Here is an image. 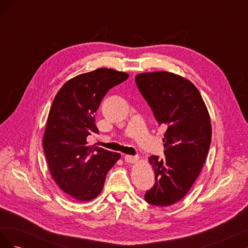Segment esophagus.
I'll list each match as a JSON object with an SVG mask.
<instances>
[{"label": "esophagus", "mask_w": 248, "mask_h": 248, "mask_svg": "<svg viewBox=\"0 0 248 248\" xmlns=\"http://www.w3.org/2000/svg\"><path fill=\"white\" fill-rule=\"evenodd\" d=\"M124 159H125V161H126L127 163H134V162L139 161L140 157H139L138 155H137V156H132V155H125V156H124Z\"/></svg>", "instance_id": "obj_1"}]
</instances>
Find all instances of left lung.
Masks as SVG:
<instances>
[{"instance_id":"1","label":"left lung","mask_w":248,"mask_h":248,"mask_svg":"<svg viewBox=\"0 0 248 248\" xmlns=\"http://www.w3.org/2000/svg\"><path fill=\"white\" fill-rule=\"evenodd\" d=\"M136 82L156 121L167 127L164 157L149 158L155 184L145 200L167 207L184 198L199 177L211 144V120L197 87L178 74L140 73Z\"/></svg>"}]
</instances>
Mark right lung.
Returning a JSON list of instances; mask_svg holds the SVG:
<instances>
[{
  "mask_svg": "<svg viewBox=\"0 0 248 248\" xmlns=\"http://www.w3.org/2000/svg\"><path fill=\"white\" fill-rule=\"evenodd\" d=\"M129 74L108 68L82 73L66 81L49 109L43 149L50 175L71 199L91 201L101 192L108 171L121 154L89 146L87 138L99 133L95 112L108 90Z\"/></svg>",
  "mask_w": 248,
  "mask_h": 248,
  "instance_id": "1",
  "label": "right lung"
}]
</instances>
